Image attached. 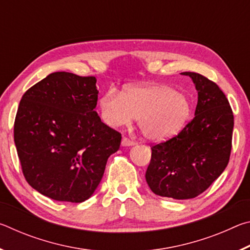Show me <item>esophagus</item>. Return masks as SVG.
Here are the masks:
<instances>
[{"mask_svg":"<svg viewBox=\"0 0 250 250\" xmlns=\"http://www.w3.org/2000/svg\"><path fill=\"white\" fill-rule=\"evenodd\" d=\"M121 145L124 146H134L135 142L132 141V140H130V139H128V138L124 137V138H122V140H121Z\"/></svg>","mask_w":250,"mask_h":250,"instance_id":"1","label":"esophagus"}]
</instances>
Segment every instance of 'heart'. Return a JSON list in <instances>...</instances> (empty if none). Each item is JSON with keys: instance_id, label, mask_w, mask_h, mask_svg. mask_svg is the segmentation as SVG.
Listing matches in <instances>:
<instances>
[{"instance_id": "b5f03b06", "label": "heart", "mask_w": 250, "mask_h": 250, "mask_svg": "<svg viewBox=\"0 0 250 250\" xmlns=\"http://www.w3.org/2000/svg\"><path fill=\"white\" fill-rule=\"evenodd\" d=\"M101 118L109 126H124L138 118L143 137L163 141L184 128L192 112L191 100L184 92L163 83L125 87L122 94L109 89L98 101Z\"/></svg>"}]
</instances>
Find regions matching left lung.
Masks as SVG:
<instances>
[{
    "label": "left lung",
    "instance_id": "1",
    "mask_svg": "<svg viewBox=\"0 0 250 250\" xmlns=\"http://www.w3.org/2000/svg\"><path fill=\"white\" fill-rule=\"evenodd\" d=\"M197 90L195 117L181 132L151 147L146 183L156 195L188 200L200 195L225 170L231 150L234 116L216 83L191 71Z\"/></svg>",
    "mask_w": 250,
    "mask_h": 250
}]
</instances>
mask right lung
Masks as SVG:
<instances>
[{
	"label": "right lung",
	"instance_id": "1",
	"mask_svg": "<svg viewBox=\"0 0 250 250\" xmlns=\"http://www.w3.org/2000/svg\"><path fill=\"white\" fill-rule=\"evenodd\" d=\"M95 77L57 71L25 92L14 142L27 183L55 201L82 203L96 191L121 134L95 111Z\"/></svg>",
	"mask_w": 250,
	"mask_h": 250
}]
</instances>
